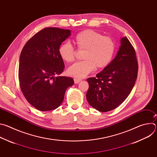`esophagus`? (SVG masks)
<instances>
[{"label": "esophagus", "mask_w": 157, "mask_h": 157, "mask_svg": "<svg viewBox=\"0 0 157 157\" xmlns=\"http://www.w3.org/2000/svg\"><path fill=\"white\" fill-rule=\"evenodd\" d=\"M81 79H76V78H75L74 79V81H75V84H78L79 82H81Z\"/></svg>", "instance_id": "esophagus-1"}]
</instances>
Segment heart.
<instances>
[{"instance_id":"heart-1","label":"heart","mask_w":157,"mask_h":157,"mask_svg":"<svg viewBox=\"0 0 157 157\" xmlns=\"http://www.w3.org/2000/svg\"><path fill=\"white\" fill-rule=\"evenodd\" d=\"M74 41L78 50H84V60L75 63L68 68V73L72 76L84 78L95 68H105L113 59L116 47L113 40L109 36H103L98 32L87 29L78 33ZM58 53L61 59L67 63L75 59V50L69 42L61 44Z\"/></svg>"}]
</instances>
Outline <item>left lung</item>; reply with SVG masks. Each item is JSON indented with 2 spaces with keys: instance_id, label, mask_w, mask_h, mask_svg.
Masks as SVG:
<instances>
[{
  "instance_id": "1",
  "label": "left lung",
  "mask_w": 157,
  "mask_h": 157,
  "mask_svg": "<svg viewBox=\"0 0 157 157\" xmlns=\"http://www.w3.org/2000/svg\"><path fill=\"white\" fill-rule=\"evenodd\" d=\"M115 58L95 78L87 79L86 99L99 111L105 113L117 108L130 93L137 78L136 50L125 36Z\"/></svg>"
}]
</instances>
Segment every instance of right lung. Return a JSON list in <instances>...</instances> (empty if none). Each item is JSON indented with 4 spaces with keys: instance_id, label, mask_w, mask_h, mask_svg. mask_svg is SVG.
I'll return each instance as SVG.
<instances>
[{
    "instance_id": "add662e5",
    "label": "right lung",
    "mask_w": 157,
    "mask_h": 157,
    "mask_svg": "<svg viewBox=\"0 0 157 157\" xmlns=\"http://www.w3.org/2000/svg\"><path fill=\"white\" fill-rule=\"evenodd\" d=\"M71 35L70 30L47 27L34 35L25 44L20 56L18 80L21 91L35 108L48 111L62 103L73 78L55 76L64 68L58 50Z\"/></svg>"
}]
</instances>
